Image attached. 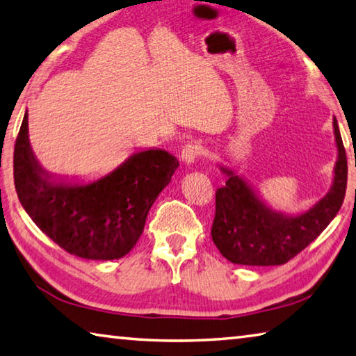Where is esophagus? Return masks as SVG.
Instances as JSON below:
<instances>
[{
    "label": "esophagus",
    "mask_w": 356,
    "mask_h": 356,
    "mask_svg": "<svg viewBox=\"0 0 356 356\" xmlns=\"http://www.w3.org/2000/svg\"><path fill=\"white\" fill-rule=\"evenodd\" d=\"M202 154V147L197 143H190L185 144L182 152H180V159L185 165H193L195 161L200 159V155Z\"/></svg>",
    "instance_id": "34e87169"
}]
</instances>
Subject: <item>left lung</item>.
<instances>
[{
	"label": "left lung",
	"instance_id": "8db88e82",
	"mask_svg": "<svg viewBox=\"0 0 356 356\" xmlns=\"http://www.w3.org/2000/svg\"><path fill=\"white\" fill-rule=\"evenodd\" d=\"M337 160L333 185L322 200L300 215H287L267 206L257 191L232 171L216 190L212 240L227 261L240 265H282L321 236L344 202L347 156L336 118L333 119Z\"/></svg>",
	"mask_w": 356,
	"mask_h": 356
}]
</instances>
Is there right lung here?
<instances>
[{"label":"right lung","instance_id":"right-lung-1","mask_svg":"<svg viewBox=\"0 0 356 356\" xmlns=\"http://www.w3.org/2000/svg\"><path fill=\"white\" fill-rule=\"evenodd\" d=\"M179 161L161 149L138 150L92 182L55 177L39 165L28 138V113L14 149V182L23 209L70 254L111 261L136 245L150 207Z\"/></svg>","mask_w":356,"mask_h":356}]
</instances>
